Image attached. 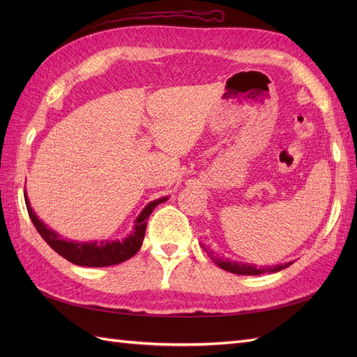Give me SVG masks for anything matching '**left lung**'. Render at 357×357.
Returning a JSON list of instances; mask_svg holds the SVG:
<instances>
[{"mask_svg": "<svg viewBox=\"0 0 357 357\" xmlns=\"http://www.w3.org/2000/svg\"><path fill=\"white\" fill-rule=\"evenodd\" d=\"M207 255L213 259V262L218 264L222 269L232 274H240V275H259V274H264V273H277V271H282V269L287 268L291 265V262L286 264V265H277V266H268V268H257L256 265H250V264H238V262H232V261H223V259H218L215 256H213V253H208V250L205 247H202Z\"/></svg>", "mask_w": 357, "mask_h": 357, "instance_id": "left-lung-1", "label": "left lung"}]
</instances>
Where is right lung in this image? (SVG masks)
Returning <instances> with one entry per match:
<instances>
[{"label": "right lung", "instance_id": "add662e5", "mask_svg": "<svg viewBox=\"0 0 357 357\" xmlns=\"http://www.w3.org/2000/svg\"><path fill=\"white\" fill-rule=\"evenodd\" d=\"M165 199L167 198H162V199L150 202L135 220V228L132 234L123 241H100V243L98 241L77 243V241H68V240L61 238V235L53 232L37 218L36 213L31 208L28 198L25 199V204H26L29 218L32 223H34L36 229L43 236V240H45L58 255L66 257L67 261H70L74 265L101 268V266L122 264L128 261V259H131L139 250L146 234L149 215L153 213L158 204L164 202Z\"/></svg>", "mask_w": 357, "mask_h": 357}]
</instances>
